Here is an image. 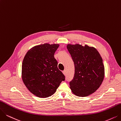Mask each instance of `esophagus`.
Listing matches in <instances>:
<instances>
[{
	"label": "esophagus",
	"instance_id": "1",
	"mask_svg": "<svg viewBox=\"0 0 121 121\" xmlns=\"http://www.w3.org/2000/svg\"><path fill=\"white\" fill-rule=\"evenodd\" d=\"M62 73H64V74L65 75L66 74V70H64L63 71H62Z\"/></svg>",
	"mask_w": 121,
	"mask_h": 121
}]
</instances>
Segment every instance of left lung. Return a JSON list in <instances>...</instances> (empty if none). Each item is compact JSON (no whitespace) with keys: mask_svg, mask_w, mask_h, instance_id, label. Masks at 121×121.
Listing matches in <instances>:
<instances>
[{"mask_svg":"<svg viewBox=\"0 0 121 121\" xmlns=\"http://www.w3.org/2000/svg\"><path fill=\"white\" fill-rule=\"evenodd\" d=\"M67 49L74 65V75L70 82L74 94L86 97L93 93L102 84L105 69L103 60L93 47L79 44H67Z\"/></svg>","mask_w":121,"mask_h":121,"instance_id":"left-lung-1","label":"left lung"}]
</instances>
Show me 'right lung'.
I'll use <instances>...</instances> for the list:
<instances>
[{"label":"right lung","instance_id":"obj_1","mask_svg":"<svg viewBox=\"0 0 121 121\" xmlns=\"http://www.w3.org/2000/svg\"><path fill=\"white\" fill-rule=\"evenodd\" d=\"M59 44L46 43L33 47L24 56L22 78L31 92L40 98L54 94L65 76L57 67L54 54Z\"/></svg>","mask_w":121,"mask_h":121}]
</instances>
